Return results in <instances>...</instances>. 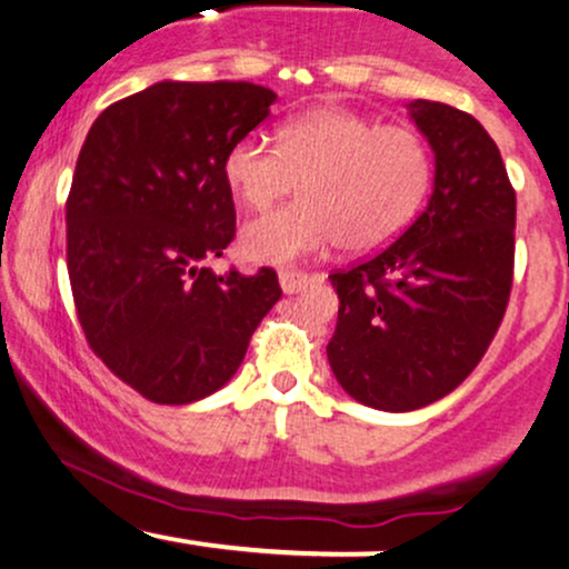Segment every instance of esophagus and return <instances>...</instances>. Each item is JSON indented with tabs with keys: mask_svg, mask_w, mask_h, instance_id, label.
I'll use <instances>...</instances> for the list:
<instances>
[{
	"mask_svg": "<svg viewBox=\"0 0 569 569\" xmlns=\"http://www.w3.org/2000/svg\"><path fill=\"white\" fill-rule=\"evenodd\" d=\"M278 280H280V289H283L286 293H297V291L307 289V283L318 280V276H310V272H305V270H280Z\"/></svg>",
	"mask_w": 569,
	"mask_h": 569,
	"instance_id": "esophagus-1",
	"label": "esophagus"
}]
</instances>
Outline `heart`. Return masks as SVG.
Segmentation results:
<instances>
[{
	"label": "heart",
	"mask_w": 569,
	"mask_h": 569,
	"mask_svg": "<svg viewBox=\"0 0 569 569\" xmlns=\"http://www.w3.org/2000/svg\"><path fill=\"white\" fill-rule=\"evenodd\" d=\"M433 179V152L411 126H382L350 109L321 107L291 117L272 147L243 136L227 149L224 181L246 211H264L299 181V198L251 221L240 253L289 264L339 243L367 253L409 227Z\"/></svg>",
	"instance_id": "obj_1"
}]
</instances>
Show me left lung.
Masks as SVG:
<instances>
[{"mask_svg":"<svg viewBox=\"0 0 569 569\" xmlns=\"http://www.w3.org/2000/svg\"><path fill=\"white\" fill-rule=\"evenodd\" d=\"M409 114L436 152L428 208L375 257L329 276L331 371L382 411L452 393L498 335L513 286L516 192L498 143L449 103L417 98Z\"/></svg>","mask_w":569,"mask_h":569,"instance_id":"1","label":"left lung"}]
</instances>
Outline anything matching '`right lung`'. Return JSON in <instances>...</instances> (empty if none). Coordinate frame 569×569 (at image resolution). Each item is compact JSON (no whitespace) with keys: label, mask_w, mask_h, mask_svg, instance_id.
<instances>
[{"label":"right lung","mask_w":569,"mask_h":569,"mask_svg":"<svg viewBox=\"0 0 569 569\" xmlns=\"http://www.w3.org/2000/svg\"><path fill=\"white\" fill-rule=\"evenodd\" d=\"M276 98L253 82H158L88 130L67 200L71 297L90 350L149 401L217 393L283 293L272 267H208L234 238L227 149Z\"/></svg>","instance_id":"obj_1"}]
</instances>
